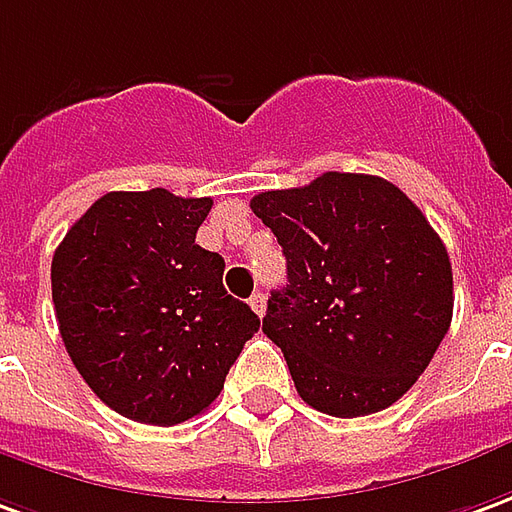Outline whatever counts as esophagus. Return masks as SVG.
Wrapping results in <instances>:
<instances>
[{"label": "esophagus", "instance_id": "34e87169", "mask_svg": "<svg viewBox=\"0 0 512 512\" xmlns=\"http://www.w3.org/2000/svg\"><path fill=\"white\" fill-rule=\"evenodd\" d=\"M249 305H252V310H255L257 316H263V313H266V293H263V291L252 293Z\"/></svg>", "mask_w": 512, "mask_h": 512}]
</instances>
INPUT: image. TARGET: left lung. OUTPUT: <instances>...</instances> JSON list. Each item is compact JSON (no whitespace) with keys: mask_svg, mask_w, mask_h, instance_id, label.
<instances>
[{"mask_svg":"<svg viewBox=\"0 0 512 512\" xmlns=\"http://www.w3.org/2000/svg\"><path fill=\"white\" fill-rule=\"evenodd\" d=\"M252 213L288 263L263 332L282 349L299 396L338 418L402 399L455 307L452 263L427 216L393 182L341 171L257 194Z\"/></svg>","mask_w":512,"mask_h":512,"instance_id":"1","label":"left lung"}]
</instances>
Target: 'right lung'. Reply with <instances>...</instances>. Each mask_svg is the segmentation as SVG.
I'll use <instances>...</instances> for the list:
<instances>
[{
    "label": "right lung",
    "mask_w": 512,
    "mask_h": 512,
    "mask_svg": "<svg viewBox=\"0 0 512 512\" xmlns=\"http://www.w3.org/2000/svg\"><path fill=\"white\" fill-rule=\"evenodd\" d=\"M210 196L110 191L52 257V302L71 363L116 413L171 427L213 405L260 327L224 291V257L196 244Z\"/></svg>",
    "instance_id": "obj_1"
}]
</instances>
